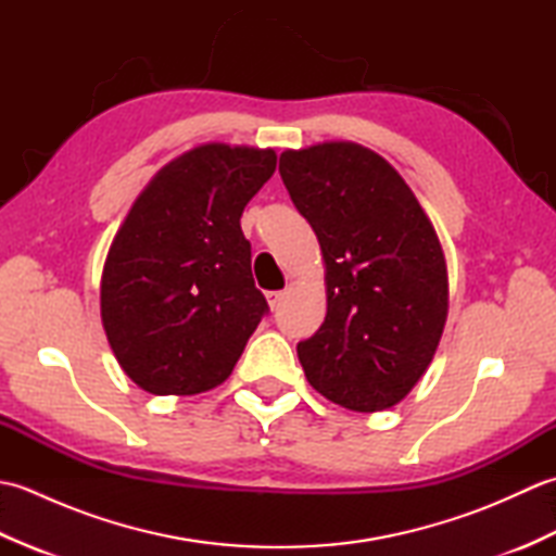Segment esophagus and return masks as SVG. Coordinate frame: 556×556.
<instances>
[{
    "label": "esophagus",
    "instance_id": "1",
    "mask_svg": "<svg viewBox=\"0 0 556 556\" xmlns=\"http://www.w3.org/2000/svg\"><path fill=\"white\" fill-rule=\"evenodd\" d=\"M265 299H267V305H269V308L275 311V308H279L281 299H285V291H267V293H265Z\"/></svg>",
    "mask_w": 556,
    "mask_h": 556
}]
</instances>
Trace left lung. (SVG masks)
<instances>
[{
    "label": "left lung",
    "instance_id": "obj_1",
    "mask_svg": "<svg viewBox=\"0 0 556 556\" xmlns=\"http://www.w3.org/2000/svg\"><path fill=\"white\" fill-rule=\"evenodd\" d=\"M279 174L325 263V323L299 344L305 377L349 410L392 408L428 370L444 332L440 236L404 176L351 140L285 150Z\"/></svg>",
    "mask_w": 556,
    "mask_h": 556
}]
</instances>
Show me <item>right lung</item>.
Returning <instances> with one entry per match:
<instances>
[{"instance_id": "obj_1", "label": "right lung", "mask_w": 556, "mask_h": 556, "mask_svg": "<svg viewBox=\"0 0 556 556\" xmlns=\"http://www.w3.org/2000/svg\"><path fill=\"white\" fill-rule=\"evenodd\" d=\"M275 169L271 148L203 143L164 164L128 210L102 267L100 315L146 392H207L241 358L267 313L241 215Z\"/></svg>"}]
</instances>
